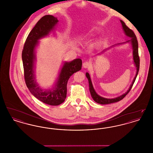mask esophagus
Listing matches in <instances>:
<instances>
[{
    "label": "esophagus",
    "instance_id": "esophagus-1",
    "mask_svg": "<svg viewBox=\"0 0 153 153\" xmlns=\"http://www.w3.org/2000/svg\"><path fill=\"white\" fill-rule=\"evenodd\" d=\"M82 66H83V68H84L89 69V68H90V66H91V63H90V62H89V61H85V62L83 63Z\"/></svg>",
    "mask_w": 153,
    "mask_h": 153
}]
</instances>
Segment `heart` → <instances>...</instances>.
Masks as SVG:
<instances>
[{"label": "heart", "mask_w": 153, "mask_h": 153, "mask_svg": "<svg viewBox=\"0 0 153 153\" xmlns=\"http://www.w3.org/2000/svg\"><path fill=\"white\" fill-rule=\"evenodd\" d=\"M98 31L97 29H94L90 30L87 34L84 35V36H82L79 37V39L80 40H84L85 39H87L88 38H89V36H93L95 34V33H96V32Z\"/></svg>", "instance_id": "heart-1"}]
</instances>
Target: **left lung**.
<instances>
[{"label":"left lung","instance_id":"left-lung-1","mask_svg":"<svg viewBox=\"0 0 153 153\" xmlns=\"http://www.w3.org/2000/svg\"><path fill=\"white\" fill-rule=\"evenodd\" d=\"M120 22L122 23V27H123V30L124 32L126 34V36H128L130 38H131V39H128V41H127L126 42H124L123 43H120V44H117V45H115L114 46H112L111 47H114L115 45H121V44H125V43H130L132 46V56H133V59H134V62L135 64V65L137 68V73H136V75L134 79V80L132 82V84L130 85V87L129 88L128 90L123 95H120L119 97H117L116 98H114V99H107V98H104L102 97V96H99L98 94H97V93L96 92V91L94 88L92 81H91V79L90 77V75L87 72L86 73V76L87 77L88 80L89 81V91L91 93V95L92 97L93 98L95 102H96L97 103L100 104H111V103H114V102H119L121 100H122L124 97L127 95V94H128V92L130 91L131 88L132 87L135 79L137 78V76L138 75V73L139 69V64H140V59H139V57L138 54V41H137V38L136 37V36L135 34V33H134V31L130 29V28H128L126 25L125 24V23L120 20ZM108 48V49H109ZM106 49L105 50L108 49ZM105 50H104L102 51H104Z\"/></svg>","mask_w":153,"mask_h":153}]
</instances>
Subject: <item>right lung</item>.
Wrapping results in <instances>:
<instances>
[{
	"label": "right lung",
	"instance_id": "right-lung-1",
	"mask_svg": "<svg viewBox=\"0 0 153 153\" xmlns=\"http://www.w3.org/2000/svg\"><path fill=\"white\" fill-rule=\"evenodd\" d=\"M58 20L51 15L41 18L31 30L25 41L22 51V58L25 82L31 94L39 100L51 105H58L65 101L67 93V83L70 77L81 69L82 61L80 58L71 62H65L58 76L57 81L51 90L42 89L37 84L34 69L35 49L38 40L47 36L53 31Z\"/></svg>",
	"mask_w": 153,
	"mask_h": 153
}]
</instances>
